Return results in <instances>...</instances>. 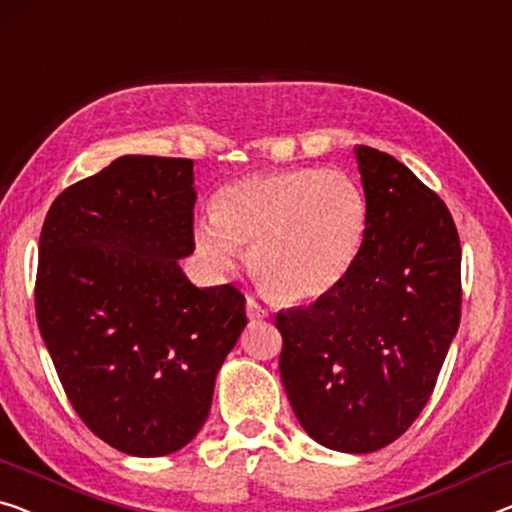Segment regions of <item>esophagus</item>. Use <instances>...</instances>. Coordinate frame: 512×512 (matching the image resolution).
<instances>
[{
	"mask_svg": "<svg viewBox=\"0 0 512 512\" xmlns=\"http://www.w3.org/2000/svg\"><path fill=\"white\" fill-rule=\"evenodd\" d=\"M246 315H248V319H253V322H259V319L269 317V312H266L264 305H259V303L253 299V296H248V301H246Z\"/></svg>",
	"mask_w": 512,
	"mask_h": 512,
	"instance_id": "obj_1",
	"label": "esophagus"
}]
</instances>
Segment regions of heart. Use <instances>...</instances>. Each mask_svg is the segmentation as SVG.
Instances as JSON below:
<instances>
[{"label": "heart", "instance_id": "obj_1", "mask_svg": "<svg viewBox=\"0 0 512 512\" xmlns=\"http://www.w3.org/2000/svg\"><path fill=\"white\" fill-rule=\"evenodd\" d=\"M368 227V202L340 170L250 174L218 190L195 248L218 271L250 250V269L287 301L319 299L347 276Z\"/></svg>", "mask_w": 512, "mask_h": 512}]
</instances>
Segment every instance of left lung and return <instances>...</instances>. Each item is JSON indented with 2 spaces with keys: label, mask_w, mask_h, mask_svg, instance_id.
Segmentation results:
<instances>
[{
  "label": "left lung",
  "mask_w": 512,
  "mask_h": 512,
  "mask_svg": "<svg viewBox=\"0 0 512 512\" xmlns=\"http://www.w3.org/2000/svg\"><path fill=\"white\" fill-rule=\"evenodd\" d=\"M368 227L329 294L276 315L280 377L317 444L372 453L430 400L460 326L462 248L451 211L400 160L356 147Z\"/></svg>",
  "instance_id": "1"
}]
</instances>
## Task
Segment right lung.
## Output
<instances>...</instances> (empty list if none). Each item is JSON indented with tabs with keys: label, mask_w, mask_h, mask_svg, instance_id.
<instances>
[{
	"label": "right lung",
	"mask_w": 512,
	"mask_h": 512,
	"mask_svg": "<svg viewBox=\"0 0 512 512\" xmlns=\"http://www.w3.org/2000/svg\"><path fill=\"white\" fill-rule=\"evenodd\" d=\"M193 160L121 156L66 188L38 241L36 319L73 409L121 453L179 451L207 421L246 296L195 287Z\"/></svg>",
	"instance_id": "right-lung-1"
}]
</instances>
